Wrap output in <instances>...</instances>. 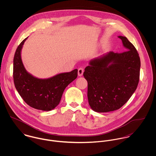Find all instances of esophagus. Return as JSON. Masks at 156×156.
I'll return each mask as SVG.
<instances>
[{"label":"esophagus","instance_id":"1","mask_svg":"<svg viewBox=\"0 0 156 156\" xmlns=\"http://www.w3.org/2000/svg\"><path fill=\"white\" fill-rule=\"evenodd\" d=\"M83 72H84V69H83V68H79V69H78V76H82L83 74Z\"/></svg>","mask_w":156,"mask_h":156}]
</instances>
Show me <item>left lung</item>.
<instances>
[{
    "label": "left lung",
    "mask_w": 156,
    "mask_h": 156,
    "mask_svg": "<svg viewBox=\"0 0 156 156\" xmlns=\"http://www.w3.org/2000/svg\"><path fill=\"white\" fill-rule=\"evenodd\" d=\"M126 51H109L89 61L83 76L88 82V99L94 111L121 108L137 88L140 74L139 54L126 37L118 36Z\"/></svg>",
    "instance_id": "left-lung-1"
}]
</instances>
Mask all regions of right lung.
<instances>
[{
  "label": "right lung",
  "instance_id": "1",
  "mask_svg": "<svg viewBox=\"0 0 156 156\" xmlns=\"http://www.w3.org/2000/svg\"><path fill=\"white\" fill-rule=\"evenodd\" d=\"M25 38L18 46L14 57L13 78L15 87L30 107L50 111L59 104L67 86L77 77V69L48 79H39L28 73L23 64L21 51Z\"/></svg>",
  "mask_w": 156,
  "mask_h": 156
}]
</instances>
